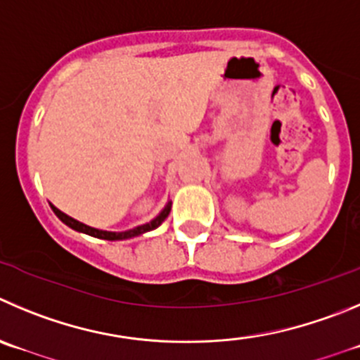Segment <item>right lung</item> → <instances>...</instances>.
<instances>
[{"mask_svg":"<svg viewBox=\"0 0 360 360\" xmlns=\"http://www.w3.org/2000/svg\"><path fill=\"white\" fill-rule=\"evenodd\" d=\"M170 207H172V202H167L165 204L163 210L160 211V214L158 217H154L153 220L147 221V224H143V226H139V227H133V229L129 231H122V233H113V231H103V229H96V227H90L86 226V224H83V221H78L76 218L69 217V214H65L63 211H60L58 207L51 206V210L55 211L56 217L60 218V220L65 224V226H69L70 229L78 231V233H83V234H89V236H94V238H101V240H110V241H117V240H129V238H136V236H142V234L149 233V231L156 229V227L161 226V221L165 220V218L169 217L170 213Z\"/></svg>","mask_w":360,"mask_h":360,"instance_id":"obj_1","label":"right lung"}]
</instances>
